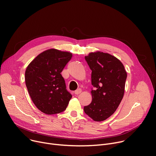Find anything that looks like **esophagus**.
Returning a JSON list of instances; mask_svg holds the SVG:
<instances>
[{"label":"esophagus","instance_id":"1","mask_svg":"<svg viewBox=\"0 0 156 156\" xmlns=\"http://www.w3.org/2000/svg\"><path fill=\"white\" fill-rule=\"evenodd\" d=\"M81 92V90L80 88H78V89L76 90L75 91V95H78V94H80Z\"/></svg>","mask_w":156,"mask_h":156}]
</instances>
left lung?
Here are the masks:
<instances>
[{
	"mask_svg": "<svg viewBox=\"0 0 156 156\" xmlns=\"http://www.w3.org/2000/svg\"><path fill=\"white\" fill-rule=\"evenodd\" d=\"M92 70V102L85 114L95 121H102L116 111L125 93L127 73L122 62L108 53L97 51L85 56Z\"/></svg>",
	"mask_w": 156,
	"mask_h": 156,
	"instance_id": "obj_1",
	"label": "left lung"
}]
</instances>
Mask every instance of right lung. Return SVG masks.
Returning a JSON list of instances; mask_svg holds the SVG:
<instances>
[{
  "mask_svg": "<svg viewBox=\"0 0 156 156\" xmlns=\"http://www.w3.org/2000/svg\"><path fill=\"white\" fill-rule=\"evenodd\" d=\"M72 55L69 52L48 49L38 54L27 68L25 83L28 93L36 107L46 114L64 111L71 99L61 73Z\"/></svg>",
  "mask_w": 156,
  "mask_h": 156,
  "instance_id": "1",
  "label": "right lung"
}]
</instances>
